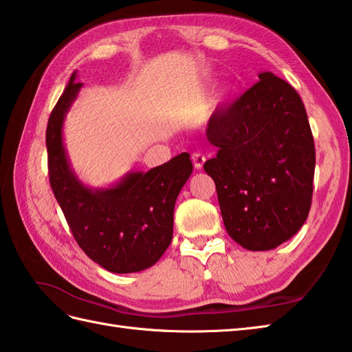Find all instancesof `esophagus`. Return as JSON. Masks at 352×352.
<instances>
[{"label": "esophagus", "instance_id": "obj_1", "mask_svg": "<svg viewBox=\"0 0 352 352\" xmlns=\"http://www.w3.org/2000/svg\"><path fill=\"white\" fill-rule=\"evenodd\" d=\"M192 162H193V166H195V169H203L204 166V162H206V157L203 154L199 153H193L192 154Z\"/></svg>", "mask_w": 352, "mask_h": 352}]
</instances>
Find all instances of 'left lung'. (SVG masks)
<instances>
[{
	"instance_id": "1",
	"label": "left lung",
	"mask_w": 352,
	"mask_h": 352,
	"mask_svg": "<svg viewBox=\"0 0 352 352\" xmlns=\"http://www.w3.org/2000/svg\"><path fill=\"white\" fill-rule=\"evenodd\" d=\"M212 116L207 139L218 146L204 163L230 237L250 251L274 250L307 219L315 142L300 95L272 72Z\"/></svg>"
}]
</instances>
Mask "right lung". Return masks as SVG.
Masks as SVG:
<instances>
[{
    "instance_id": "right-lung-1",
    "label": "right lung",
    "mask_w": 352,
    "mask_h": 352,
    "mask_svg": "<svg viewBox=\"0 0 352 352\" xmlns=\"http://www.w3.org/2000/svg\"><path fill=\"white\" fill-rule=\"evenodd\" d=\"M81 86L74 72L48 119L51 189L89 258L115 274L144 271L170 245L175 201L193 169L190 155L183 153L148 172H130L109 189L86 188L69 166L62 133Z\"/></svg>"
}]
</instances>
